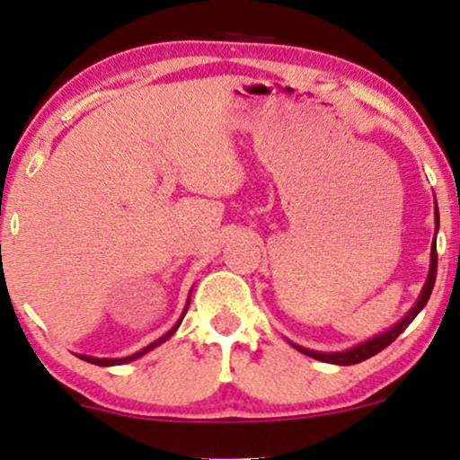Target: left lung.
I'll use <instances>...</instances> for the list:
<instances>
[{
	"label": "left lung",
	"instance_id": "8db88e82",
	"mask_svg": "<svg viewBox=\"0 0 460 460\" xmlns=\"http://www.w3.org/2000/svg\"><path fill=\"white\" fill-rule=\"evenodd\" d=\"M439 228V211H438V205H436V232ZM436 274H438V249H436V238H433L431 243V266H429V276H427V282L423 287V291H420V297L417 299V304L411 312L406 314L404 318L400 320L398 324H394L392 329L381 332V335H376L373 339H368V341H364L360 345H356V348L351 349H345V351H331V354H324V351H314V349H305L301 348V345H295L291 343L295 349H299L301 354L314 358V360H320V362H329V364H339V367H349V364H358L362 360H367V358L379 354L381 349H385L389 343H394L395 339H398L402 332L408 324L412 323L414 318H417V314L423 310L427 305V301H429V295L433 291V285H436Z\"/></svg>",
	"mask_w": 460,
	"mask_h": 460
}]
</instances>
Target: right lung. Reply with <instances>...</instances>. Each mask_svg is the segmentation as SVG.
I'll list each match as a JSON object with an SVG mask.
<instances>
[{
  "instance_id": "right-lung-1",
  "label": "right lung",
  "mask_w": 460,
  "mask_h": 460,
  "mask_svg": "<svg viewBox=\"0 0 460 460\" xmlns=\"http://www.w3.org/2000/svg\"><path fill=\"white\" fill-rule=\"evenodd\" d=\"M190 293H192V291H190ZM188 305H190V295H188V301H186V307H184V312H181V316H180L178 323H175L173 329H172V331H167L165 335L156 339V341H153V343H150V345H146V348H144V349L136 351V354H131V356H125V358H93V356H79V358H81V360L90 362V364H96V367H115V364H125V362H131V360H136V358H140V356H144V354H148L150 349H155L156 345H161L163 341H167V339L172 337L175 331H178V326H180V323H181V318H184V316H186V312H188Z\"/></svg>"
}]
</instances>
